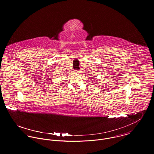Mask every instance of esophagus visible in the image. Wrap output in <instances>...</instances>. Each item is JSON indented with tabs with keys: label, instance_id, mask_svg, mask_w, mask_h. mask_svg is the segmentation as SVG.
I'll use <instances>...</instances> for the list:
<instances>
[{
	"label": "esophagus",
	"instance_id": "esophagus-1",
	"mask_svg": "<svg viewBox=\"0 0 154 154\" xmlns=\"http://www.w3.org/2000/svg\"><path fill=\"white\" fill-rule=\"evenodd\" d=\"M79 72H80L79 70H75V72H76V73H79Z\"/></svg>",
	"mask_w": 154,
	"mask_h": 154
}]
</instances>
